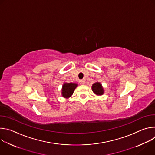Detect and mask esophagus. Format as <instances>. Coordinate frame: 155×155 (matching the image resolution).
Instances as JSON below:
<instances>
[{
	"mask_svg": "<svg viewBox=\"0 0 155 155\" xmlns=\"http://www.w3.org/2000/svg\"><path fill=\"white\" fill-rule=\"evenodd\" d=\"M79 83H80L81 84H84V83H85V82H84V81L83 80H80L79 81Z\"/></svg>",
	"mask_w": 155,
	"mask_h": 155,
	"instance_id": "1",
	"label": "esophagus"
}]
</instances>
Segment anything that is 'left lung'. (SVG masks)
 <instances>
[{
	"instance_id": "left-lung-1",
	"label": "left lung",
	"mask_w": 155,
	"mask_h": 155,
	"mask_svg": "<svg viewBox=\"0 0 155 155\" xmlns=\"http://www.w3.org/2000/svg\"><path fill=\"white\" fill-rule=\"evenodd\" d=\"M92 91H93V93L97 95V96H101L103 95L104 93V89L102 85V84L100 82H96L94 83L92 87Z\"/></svg>"
}]
</instances>
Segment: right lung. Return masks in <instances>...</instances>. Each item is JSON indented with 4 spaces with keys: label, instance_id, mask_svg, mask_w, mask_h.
<instances>
[{
    "label": "right lung",
    "instance_id": "add662e5",
    "mask_svg": "<svg viewBox=\"0 0 155 155\" xmlns=\"http://www.w3.org/2000/svg\"><path fill=\"white\" fill-rule=\"evenodd\" d=\"M77 86L78 84L75 83H64L61 90L62 96L66 99L69 98L72 96L74 90Z\"/></svg>",
    "mask_w": 155,
    "mask_h": 155
}]
</instances>
